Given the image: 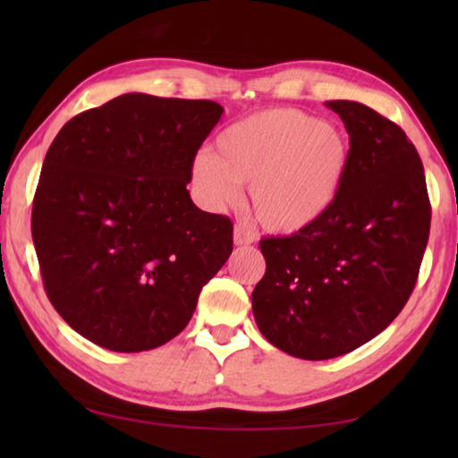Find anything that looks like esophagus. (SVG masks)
Wrapping results in <instances>:
<instances>
[{"label": "esophagus", "mask_w": 458, "mask_h": 458, "mask_svg": "<svg viewBox=\"0 0 458 458\" xmlns=\"http://www.w3.org/2000/svg\"><path fill=\"white\" fill-rule=\"evenodd\" d=\"M254 240H257V236H254L252 230H248L246 226H240V224H236L234 226V244L236 246H248V244H252Z\"/></svg>", "instance_id": "esophagus-1"}]
</instances>
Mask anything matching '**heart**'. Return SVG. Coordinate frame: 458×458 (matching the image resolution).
Segmentation results:
<instances>
[{"label":"heart","instance_id":"b5f03b06","mask_svg":"<svg viewBox=\"0 0 458 458\" xmlns=\"http://www.w3.org/2000/svg\"><path fill=\"white\" fill-rule=\"evenodd\" d=\"M350 141L329 121L294 108H267L232 123L214 155L198 153L191 180L214 208L236 201L238 185L259 222L276 234H299L321 222L344 188Z\"/></svg>","mask_w":458,"mask_h":458}]
</instances>
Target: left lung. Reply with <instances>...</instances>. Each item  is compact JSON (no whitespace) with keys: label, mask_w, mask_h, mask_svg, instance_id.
I'll return each mask as SVG.
<instances>
[{"label":"left lung","mask_w":458,"mask_h":458,"mask_svg":"<svg viewBox=\"0 0 458 458\" xmlns=\"http://www.w3.org/2000/svg\"><path fill=\"white\" fill-rule=\"evenodd\" d=\"M350 135L335 206L299 234L260 240L267 273L252 291L259 329L301 360L358 350L396 319L428 242L430 201L416 147L355 100H329Z\"/></svg>","instance_id":"obj_1"}]
</instances>
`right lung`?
Returning a JSON list of instances; mask_svg holds the SVG:
<instances>
[{"instance_id": "obj_1", "label": "right lung", "mask_w": 458, "mask_h": 458, "mask_svg": "<svg viewBox=\"0 0 458 458\" xmlns=\"http://www.w3.org/2000/svg\"><path fill=\"white\" fill-rule=\"evenodd\" d=\"M224 108L129 92L76 114L46 153L32 210L44 289L105 350H155L185 329L232 252V222L185 185Z\"/></svg>"}]
</instances>
